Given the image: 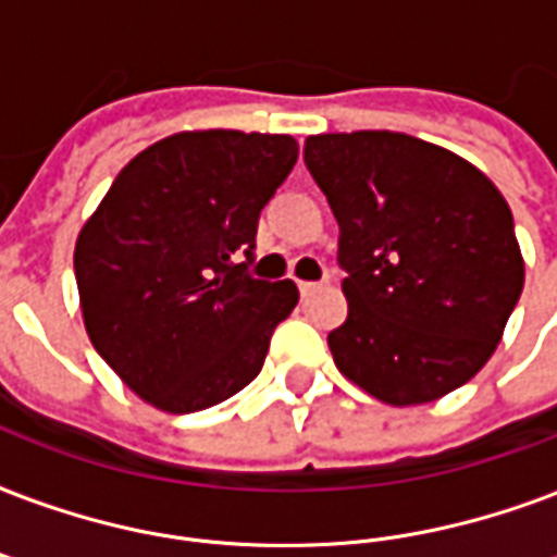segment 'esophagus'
<instances>
[{
  "instance_id": "34e87169",
  "label": "esophagus",
  "mask_w": 557,
  "mask_h": 557,
  "mask_svg": "<svg viewBox=\"0 0 557 557\" xmlns=\"http://www.w3.org/2000/svg\"><path fill=\"white\" fill-rule=\"evenodd\" d=\"M297 288H300V295L309 297V295H315L318 288H324V280H300Z\"/></svg>"
}]
</instances>
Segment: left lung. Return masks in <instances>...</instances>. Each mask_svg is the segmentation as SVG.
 Listing matches in <instances>:
<instances>
[{"label":"left lung","instance_id":"left-lung-1","mask_svg":"<svg viewBox=\"0 0 557 557\" xmlns=\"http://www.w3.org/2000/svg\"><path fill=\"white\" fill-rule=\"evenodd\" d=\"M304 160L347 271V318L326 335L335 368L392 406L473 380L523 292L503 193L465 157L394 131L318 134Z\"/></svg>","mask_w":557,"mask_h":557}]
</instances>
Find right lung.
I'll list each match as a JSON object with an SVG mask.
<instances>
[{
    "label": "right lung",
    "instance_id": "right-lung-1",
    "mask_svg": "<svg viewBox=\"0 0 557 557\" xmlns=\"http://www.w3.org/2000/svg\"><path fill=\"white\" fill-rule=\"evenodd\" d=\"M297 163L288 134L184 131L139 151L81 227L75 280L92 347L143 400L210 409L262 371L292 280H257V224Z\"/></svg>",
    "mask_w": 557,
    "mask_h": 557
}]
</instances>
